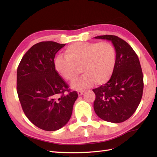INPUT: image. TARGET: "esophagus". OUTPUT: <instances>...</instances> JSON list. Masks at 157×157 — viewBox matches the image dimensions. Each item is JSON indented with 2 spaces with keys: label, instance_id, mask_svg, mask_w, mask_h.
<instances>
[{
  "label": "esophagus",
  "instance_id": "1",
  "mask_svg": "<svg viewBox=\"0 0 157 157\" xmlns=\"http://www.w3.org/2000/svg\"><path fill=\"white\" fill-rule=\"evenodd\" d=\"M83 92H84V91H83V90H78V94L79 96H81V95L83 94Z\"/></svg>",
  "mask_w": 157,
  "mask_h": 157
}]
</instances>
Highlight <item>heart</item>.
Returning a JSON list of instances; mask_svg holds the SVG:
<instances>
[{
  "label": "heart",
  "mask_w": 157,
  "mask_h": 157,
  "mask_svg": "<svg viewBox=\"0 0 157 157\" xmlns=\"http://www.w3.org/2000/svg\"><path fill=\"white\" fill-rule=\"evenodd\" d=\"M65 57L57 56L55 61L56 71L67 81L73 82L75 89H84L93 82L101 85L111 78L116 64V50L109 42H78L65 50Z\"/></svg>",
  "instance_id": "heart-1"
}]
</instances>
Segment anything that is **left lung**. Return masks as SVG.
Masks as SVG:
<instances>
[{
  "label": "left lung",
  "mask_w": 157,
  "mask_h": 157,
  "mask_svg": "<svg viewBox=\"0 0 157 157\" xmlns=\"http://www.w3.org/2000/svg\"><path fill=\"white\" fill-rule=\"evenodd\" d=\"M95 38L111 40L117 59L111 79L92 90L96 95L94 111L106 121L121 123L134 114L142 99L144 82L140 63L134 49L118 36L103 35Z\"/></svg>",
  "instance_id": "1"
}]
</instances>
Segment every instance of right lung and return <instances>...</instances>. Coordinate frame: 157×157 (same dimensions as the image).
<instances>
[{"instance_id": "add662e5", "label": "right lung", "mask_w": 157, "mask_h": 157, "mask_svg": "<svg viewBox=\"0 0 157 157\" xmlns=\"http://www.w3.org/2000/svg\"><path fill=\"white\" fill-rule=\"evenodd\" d=\"M65 44L40 42L32 46L17 71V91L25 115L45 131H55L71 117L78 98L55 67L56 53Z\"/></svg>"}]
</instances>
